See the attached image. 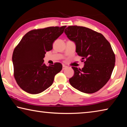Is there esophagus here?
Wrapping results in <instances>:
<instances>
[{
  "label": "esophagus",
  "mask_w": 127,
  "mask_h": 127,
  "mask_svg": "<svg viewBox=\"0 0 127 127\" xmlns=\"http://www.w3.org/2000/svg\"><path fill=\"white\" fill-rule=\"evenodd\" d=\"M67 68V66H66V65H63V70H64V69H65Z\"/></svg>",
  "instance_id": "34e87169"
}]
</instances>
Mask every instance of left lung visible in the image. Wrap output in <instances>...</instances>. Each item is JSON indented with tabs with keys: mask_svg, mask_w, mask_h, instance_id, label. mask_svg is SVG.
Listing matches in <instances>:
<instances>
[{
	"mask_svg": "<svg viewBox=\"0 0 127 127\" xmlns=\"http://www.w3.org/2000/svg\"><path fill=\"white\" fill-rule=\"evenodd\" d=\"M65 30L85 63L82 69L72 66L74 74L69 80L70 84L84 93L98 91L110 78L115 66V57L110 44L101 33L89 28L70 26Z\"/></svg>",
	"mask_w": 127,
	"mask_h": 127,
	"instance_id": "1",
	"label": "left lung"
}]
</instances>
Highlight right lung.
Masks as SVG:
<instances>
[{"label": "right lung", "instance_id": "right-lung-1", "mask_svg": "<svg viewBox=\"0 0 127 127\" xmlns=\"http://www.w3.org/2000/svg\"><path fill=\"white\" fill-rule=\"evenodd\" d=\"M66 26L31 30L26 34L15 48L12 62L14 77L23 91L31 94L41 93L53 84L54 77L61 71L62 65L44 63L46 51L62 33Z\"/></svg>", "mask_w": 127, "mask_h": 127}]
</instances>
